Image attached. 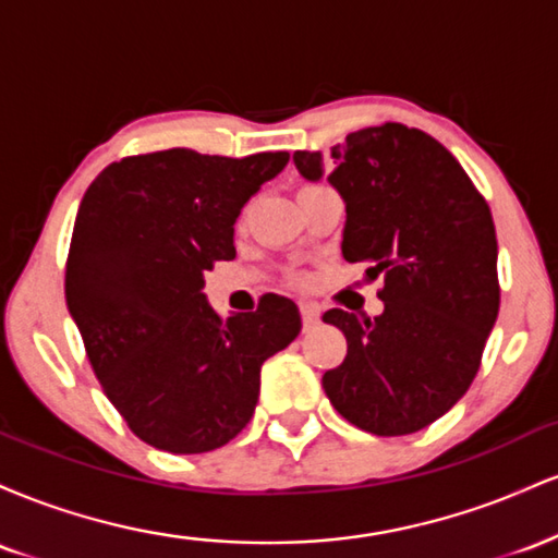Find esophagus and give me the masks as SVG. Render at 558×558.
<instances>
[{
  "mask_svg": "<svg viewBox=\"0 0 558 558\" xmlns=\"http://www.w3.org/2000/svg\"><path fill=\"white\" fill-rule=\"evenodd\" d=\"M301 323L304 330H312L319 323V306L317 304H301Z\"/></svg>",
  "mask_w": 558,
  "mask_h": 558,
  "instance_id": "1",
  "label": "esophagus"
}]
</instances>
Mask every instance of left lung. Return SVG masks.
Returning <instances> with one entry per match:
<instances>
[{
    "instance_id": "1",
    "label": "left lung",
    "mask_w": 558,
    "mask_h": 558,
    "mask_svg": "<svg viewBox=\"0 0 558 558\" xmlns=\"http://www.w3.org/2000/svg\"><path fill=\"white\" fill-rule=\"evenodd\" d=\"M323 181L319 151H296ZM328 183L345 204L341 254L386 275L383 312L328 310L345 336L341 367L323 375L336 412L383 438L444 417L475 380L498 317V243L485 198L457 157L401 123L362 128L330 149Z\"/></svg>"
}]
</instances>
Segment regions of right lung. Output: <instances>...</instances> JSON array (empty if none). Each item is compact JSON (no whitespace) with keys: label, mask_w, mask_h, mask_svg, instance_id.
Returning a JSON list of instances; mask_svg holds the SVG:
<instances>
[{"label":"right lung","mask_w":558,"mask_h":558,"mask_svg":"<svg viewBox=\"0 0 558 558\" xmlns=\"http://www.w3.org/2000/svg\"><path fill=\"white\" fill-rule=\"evenodd\" d=\"M288 151L243 159L168 149L125 157L83 194L65 299L112 407L144 444L170 453L226 446L252 420L265 360L301 330L299 306L267 293L222 319L204 293L233 259L243 204Z\"/></svg>","instance_id":"right-lung-1"}]
</instances>
